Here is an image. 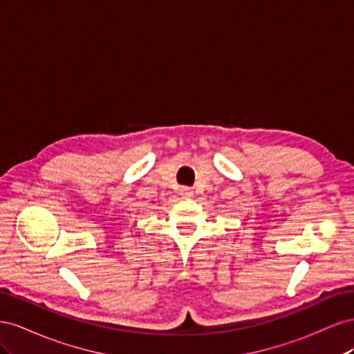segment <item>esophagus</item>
I'll list each match as a JSON object with an SVG mask.
<instances>
[{"label":"esophagus","mask_w":354,"mask_h":354,"mask_svg":"<svg viewBox=\"0 0 354 354\" xmlns=\"http://www.w3.org/2000/svg\"><path fill=\"white\" fill-rule=\"evenodd\" d=\"M181 195L190 196V195H192V190H190V189H187V187H183V189H181Z\"/></svg>","instance_id":"1"}]
</instances>
